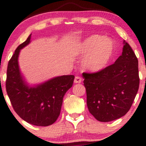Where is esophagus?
I'll use <instances>...</instances> for the list:
<instances>
[{"label":"esophagus","mask_w":146,"mask_h":146,"mask_svg":"<svg viewBox=\"0 0 146 146\" xmlns=\"http://www.w3.org/2000/svg\"><path fill=\"white\" fill-rule=\"evenodd\" d=\"M81 81H82V79H81L80 77L76 76L74 79V83H80L81 82Z\"/></svg>","instance_id":"1"}]
</instances>
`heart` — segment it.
<instances>
[{
  "mask_svg": "<svg viewBox=\"0 0 146 146\" xmlns=\"http://www.w3.org/2000/svg\"><path fill=\"white\" fill-rule=\"evenodd\" d=\"M74 53L84 56L82 67L90 73H98L108 67L115 53V43L111 38L91 35L77 44Z\"/></svg>",
  "mask_w": 146,
  "mask_h": 146,
  "instance_id": "obj_1",
  "label": "heart"
}]
</instances>
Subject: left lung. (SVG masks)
Segmentation results:
<instances>
[{
  "instance_id": "obj_1",
  "label": "left lung",
  "mask_w": 146,
  "mask_h": 146,
  "mask_svg": "<svg viewBox=\"0 0 146 146\" xmlns=\"http://www.w3.org/2000/svg\"><path fill=\"white\" fill-rule=\"evenodd\" d=\"M89 112L98 121L108 122L129 110L139 89L138 60L123 40V51L113 65L95 73H83Z\"/></svg>"
}]
</instances>
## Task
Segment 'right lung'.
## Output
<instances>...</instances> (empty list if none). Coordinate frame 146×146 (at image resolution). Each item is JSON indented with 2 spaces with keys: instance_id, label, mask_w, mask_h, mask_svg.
<instances>
[{
  "instance_id": "add662e5",
  "label": "right lung",
  "mask_w": 146,
  "mask_h": 146,
  "mask_svg": "<svg viewBox=\"0 0 146 146\" xmlns=\"http://www.w3.org/2000/svg\"><path fill=\"white\" fill-rule=\"evenodd\" d=\"M31 34L15 50L8 64L6 89L15 111L27 123L48 126L55 123L61 112L63 97L73 85L75 76L62 75L30 85L19 65L21 50L30 43Z\"/></svg>"
}]
</instances>
